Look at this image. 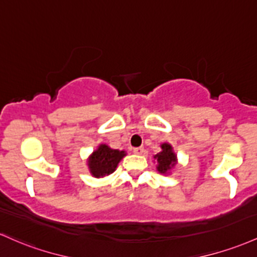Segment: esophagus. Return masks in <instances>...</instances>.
Here are the masks:
<instances>
[{"instance_id":"1","label":"esophagus","mask_w":257,"mask_h":257,"mask_svg":"<svg viewBox=\"0 0 257 257\" xmlns=\"http://www.w3.org/2000/svg\"><path fill=\"white\" fill-rule=\"evenodd\" d=\"M144 151H145V150H144L143 146H140V148H134L133 149V152H134V154H137V155H143Z\"/></svg>"}]
</instances>
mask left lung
Instances as JSON below:
<instances>
[{
    "label": "left lung",
    "instance_id": "8db88e82",
    "mask_svg": "<svg viewBox=\"0 0 257 257\" xmlns=\"http://www.w3.org/2000/svg\"><path fill=\"white\" fill-rule=\"evenodd\" d=\"M161 149L162 150L157 155H155L154 159L157 162V171L162 174H167L177 165V156L174 154L173 148H172V145H170V144H162Z\"/></svg>",
    "mask_w": 257,
    "mask_h": 257
}]
</instances>
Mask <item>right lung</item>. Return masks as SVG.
I'll use <instances>...</instances> for the list:
<instances>
[{
  "label": "right lung",
  "mask_w": 257,
  "mask_h": 257,
  "mask_svg": "<svg viewBox=\"0 0 257 257\" xmlns=\"http://www.w3.org/2000/svg\"><path fill=\"white\" fill-rule=\"evenodd\" d=\"M125 155V151L114 150V149L107 146L106 144H101L96 150L90 155L89 160H87L90 173L95 178H101V177L113 173L119 161Z\"/></svg>",
  "instance_id": "obj_1"
}]
</instances>
